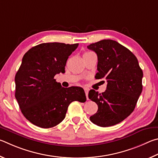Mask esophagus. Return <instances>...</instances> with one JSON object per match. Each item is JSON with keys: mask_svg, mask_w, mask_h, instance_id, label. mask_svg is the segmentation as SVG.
<instances>
[{"mask_svg": "<svg viewBox=\"0 0 158 158\" xmlns=\"http://www.w3.org/2000/svg\"><path fill=\"white\" fill-rule=\"evenodd\" d=\"M84 90H85V94H86V97H87V99H88V93H89V89H88L87 88H85Z\"/></svg>", "mask_w": 158, "mask_h": 158, "instance_id": "obj_1", "label": "esophagus"}]
</instances>
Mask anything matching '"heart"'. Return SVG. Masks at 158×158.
<instances>
[{"instance_id": "1", "label": "heart", "mask_w": 158, "mask_h": 158, "mask_svg": "<svg viewBox=\"0 0 158 158\" xmlns=\"http://www.w3.org/2000/svg\"><path fill=\"white\" fill-rule=\"evenodd\" d=\"M89 52H85V53H84V55H85V54H87V53H89Z\"/></svg>"}]
</instances>
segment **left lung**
Returning <instances> with one entry per match:
<instances>
[{
  "mask_svg": "<svg viewBox=\"0 0 158 158\" xmlns=\"http://www.w3.org/2000/svg\"><path fill=\"white\" fill-rule=\"evenodd\" d=\"M87 48L97 54L95 78H106L107 82L103 93L89 91V98L98 107L90 121L101 127L116 125L135 110L142 91L143 71L135 55L117 41L103 40Z\"/></svg>",
  "mask_w": 158,
  "mask_h": 158,
  "instance_id": "obj_1",
  "label": "left lung"
}]
</instances>
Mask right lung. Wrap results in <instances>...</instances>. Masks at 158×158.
<instances>
[{
    "label": "right lung",
    "instance_id": "right-lung-1",
    "mask_svg": "<svg viewBox=\"0 0 158 158\" xmlns=\"http://www.w3.org/2000/svg\"><path fill=\"white\" fill-rule=\"evenodd\" d=\"M78 44L43 43L23 55L15 76V97L22 114L30 122L42 128L57 126L65 118L71 102L86 101L84 89L64 88L54 79L64 73L69 56Z\"/></svg>",
    "mask_w": 158,
    "mask_h": 158
}]
</instances>
